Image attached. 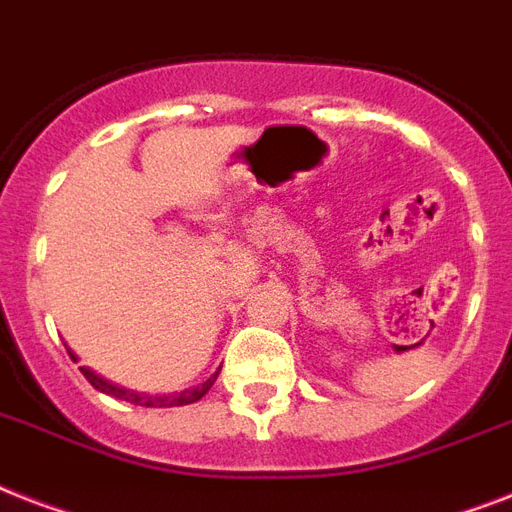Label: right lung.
Instances as JSON below:
<instances>
[{"mask_svg":"<svg viewBox=\"0 0 512 512\" xmlns=\"http://www.w3.org/2000/svg\"><path fill=\"white\" fill-rule=\"evenodd\" d=\"M81 373L86 376V381H89L94 389H99V392L110 394V397H115V400H126L131 402V405H141V407H178V405H191V402L202 400L207 392H210V386L215 384V378H218V373L215 376H210L202 386H197V389H186V392L181 394H170V397H149V394H139V392H131V389H123V386H115L110 384V381H105L102 376H97L94 371H89V368H81Z\"/></svg>","mask_w":512,"mask_h":512,"instance_id":"right-lung-1","label":"right lung"}]
</instances>
